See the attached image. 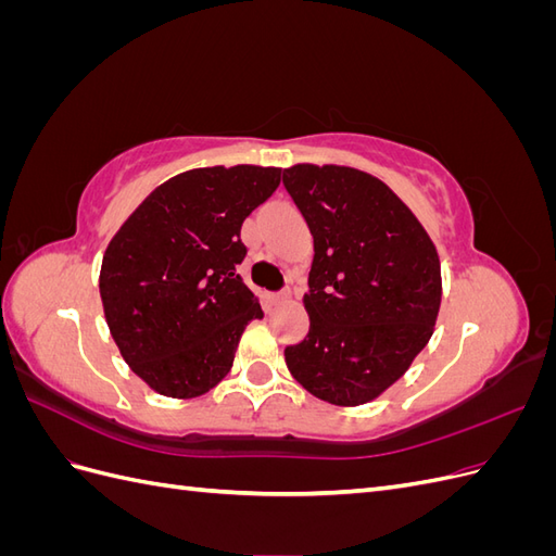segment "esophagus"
I'll return each mask as SVG.
<instances>
[{
	"label": "esophagus",
	"mask_w": 556,
	"mask_h": 556,
	"mask_svg": "<svg viewBox=\"0 0 556 556\" xmlns=\"http://www.w3.org/2000/svg\"><path fill=\"white\" fill-rule=\"evenodd\" d=\"M288 299H290V290H282V292L268 294V301H271V304H282V301H288Z\"/></svg>",
	"instance_id": "obj_1"
}]
</instances>
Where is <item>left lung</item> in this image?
<instances>
[{"instance_id": "8db88e82", "label": "left lung", "mask_w": 556, "mask_h": 556, "mask_svg": "<svg viewBox=\"0 0 556 556\" xmlns=\"http://www.w3.org/2000/svg\"><path fill=\"white\" fill-rule=\"evenodd\" d=\"M282 185L313 233L308 333L285 348L290 374L333 403L359 406L408 371L441 308L429 233L387 185L350 166L296 164Z\"/></svg>"}]
</instances>
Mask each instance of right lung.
<instances>
[{
    "label": "right lung",
    "instance_id": "1",
    "mask_svg": "<svg viewBox=\"0 0 556 556\" xmlns=\"http://www.w3.org/2000/svg\"><path fill=\"white\" fill-rule=\"evenodd\" d=\"M274 166H213L162 182L106 248L99 292L131 371L174 399L206 394L264 313L237 266L245 217L276 192Z\"/></svg>",
    "mask_w": 556,
    "mask_h": 556
}]
</instances>
